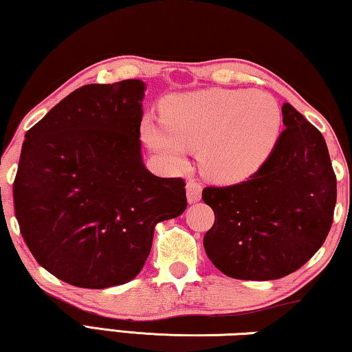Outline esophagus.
<instances>
[{
	"label": "esophagus",
	"instance_id": "esophagus-1",
	"mask_svg": "<svg viewBox=\"0 0 352 352\" xmlns=\"http://www.w3.org/2000/svg\"><path fill=\"white\" fill-rule=\"evenodd\" d=\"M186 197L189 204H197L201 197V184L194 180H189L186 183Z\"/></svg>",
	"mask_w": 352,
	"mask_h": 352
}]
</instances>
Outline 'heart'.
<instances>
[{"mask_svg": "<svg viewBox=\"0 0 352 352\" xmlns=\"http://www.w3.org/2000/svg\"><path fill=\"white\" fill-rule=\"evenodd\" d=\"M164 119L151 115L142 138L177 166L190 148H201L205 174L220 183H239L264 168L283 130V111L269 93L214 88L170 96Z\"/></svg>", "mask_w": 352, "mask_h": 352, "instance_id": "obj_1", "label": "heart"}]
</instances>
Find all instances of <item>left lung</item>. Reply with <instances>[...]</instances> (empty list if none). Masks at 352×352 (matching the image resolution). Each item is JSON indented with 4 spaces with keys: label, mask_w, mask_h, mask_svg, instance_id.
Masks as SVG:
<instances>
[{
    "label": "left lung",
    "mask_w": 352,
    "mask_h": 352,
    "mask_svg": "<svg viewBox=\"0 0 352 352\" xmlns=\"http://www.w3.org/2000/svg\"><path fill=\"white\" fill-rule=\"evenodd\" d=\"M283 122L264 168L247 182L201 192L216 216L205 252L230 278L287 276L318 252L331 230L337 178L323 135L287 102Z\"/></svg>",
    "instance_id": "8db88e82"
}]
</instances>
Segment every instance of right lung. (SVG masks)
I'll use <instances>...</instances> for the list:
<instances>
[{"label": "right lung", "instance_id": "add662e5", "mask_svg": "<svg viewBox=\"0 0 352 352\" xmlns=\"http://www.w3.org/2000/svg\"><path fill=\"white\" fill-rule=\"evenodd\" d=\"M146 83L77 88L28 130L14 182L20 231L35 261L76 287L138 275L155 225L186 210L182 178L146 169L140 126Z\"/></svg>", "mask_w": 352, "mask_h": 352}]
</instances>
